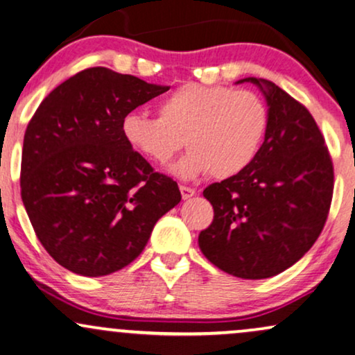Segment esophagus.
I'll return each mask as SVG.
<instances>
[{"instance_id":"1","label":"esophagus","mask_w":355,"mask_h":355,"mask_svg":"<svg viewBox=\"0 0 355 355\" xmlns=\"http://www.w3.org/2000/svg\"><path fill=\"white\" fill-rule=\"evenodd\" d=\"M180 191H182V198L183 200H189L196 193L195 189H191V187H187V185H180Z\"/></svg>"}]
</instances>
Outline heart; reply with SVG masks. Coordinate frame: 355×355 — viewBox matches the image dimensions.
Segmentation results:
<instances>
[{"mask_svg": "<svg viewBox=\"0 0 355 355\" xmlns=\"http://www.w3.org/2000/svg\"><path fill=\"white\" fill-rule=\"evenodd\" d=\"M157 110L159 117L123 115L122 137L132 150L155 165L168 164L187 144L189 153L173 166L183 178L241 173L258 155L270 121L258 94L226 85H180L159 102Z\"/></svg>", "mask_w": 355, "mask_h": 355, "instance_id": "heart-1", "label": "heart"}]
</instances>
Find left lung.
<instances>
[{"instance_id": "8db88e82", "label": "left lung", "mask_w": 355, "mask_h": 355, "mask_svg": "<svg viewBox=\"0 0 355 355\" xmlns=\"http://www.w3.org/2000/svg\"><path fill=\"white\" fill-rule=\"evenodd\" d=\"M243 80L266 97V135L250 166L203 190L213 221L198 245L221 271L264 279L300 261L319 238L332 202L334 166L318 123L300 101L271 80Z\"/></svg>"}]
</instances>
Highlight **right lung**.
I'll return each instance as SVG.
<instances>
[{
  "instance_id": "add662e5",
  "label": "right lung",
  "mask_w": 355,
  "mask_h": 355,
  "mask_svg": "<svg viewBox=\"0 0 355 355\" xmlns=\"http://www.w3.org/2000/svg\"><path fill=\"white\" fill-rule=\"evenodd\" d=\"M168 91L107 67L78 72L28 123L21 198L37 240L76 275L105 276L144 251L157 221L180 203L122 137L123 115Z\"/></svg>"
}]
</instances>
